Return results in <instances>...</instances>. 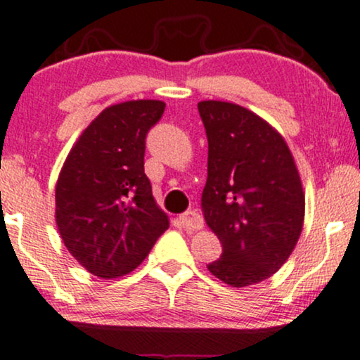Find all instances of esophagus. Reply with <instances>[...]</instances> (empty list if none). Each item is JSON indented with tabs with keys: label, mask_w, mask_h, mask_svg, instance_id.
<instances>
[{
	"label": "esophagus",
	"mask_w": 360,
	"mask_h": 360,
	"mask_svg": "<svg viewBox=\"0 0 360 360\" xmlns=\"http://www.w3.org/2000/svg\"><path fill=\"white\" fill-rule=\"evenodd\" d=\"M180 221L187 230H200L203 227L202 215L195 210L185 212L184 215H180Z\"/></svg>",
	"instance_id": "obj_1"
}]
</instances>
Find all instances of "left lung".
<instances>
[{
    "label": "left lung",
    "mask_w": 360,
    "mask_h": 360,
    "mask_svg": "<svg viewBox=\"0 0 360 360\" xmlns=\"http://www.w3.org/2000/svg\"><path fill=\"white\" fill-rule=\"evenodd\" d=\"M208 139L203 217L221 242L207 265L230 287L272 277L304 227L305 193L287 141L259 115L230 101L198 103Z\"/></svg>",
    "instance_id": "left-lung-1"
}]
</instances>
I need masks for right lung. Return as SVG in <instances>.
Segmentation results:
<instances>
[{
  "label": "right lung",
  "instance_id": "obj_1",
  "mask_svg": "<svg viewBox=\"0 0 360 360\" xmlns=\"http://www.w3.org/2000/svg\"><path fill=\"white\" fill-rule=\"evenodd\" d=\"M163 110L160 100L105 108L75 141L58 175V232L78 264L100 278L139 267L170 225L143 170L145 136Z\"/></svg>",
  "mask_w": 360,
  "mask_h": 360
}]
</instances>
